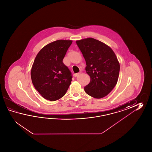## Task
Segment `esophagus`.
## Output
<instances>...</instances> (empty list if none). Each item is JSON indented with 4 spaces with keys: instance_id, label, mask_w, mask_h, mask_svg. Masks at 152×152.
Wrapping results in <instances>:
<instances>
[{
    "instance_id": "obj_1",
    "label": "esophagus",
    "mask_w": 152,
    "mask_h": 152,
    "mask_svg": "<svg viewBox=\"0 0 152 152\" xmlns=\"http://www.w3.org/2000/svg\"><path fill=\"white\" fill-rule=\"evenodd\" d=\"M80 74V73H76V74H75V77H77V76H78Z\"/></svg>"
}]
</instances>
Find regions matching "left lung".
<instances>
[{
  "instance_id": "8db88e82",
  "label": "left lung",
  "mask_w": 152,
  "mask_h": 152,
  "mask_svg": "<svg viewBox=\"0 0 152 152\" xmlns=\"http://www.w3.org/2000/svg\"><path fill=\"white\" fill-rule=\"evenodd\" d=\"M85 60V70L91 78L84 87L85 92L102 98L113 90L118 81L120 66L112 49L103 42L87 38L76 41Z\"/></svg>"
}]
</instances>
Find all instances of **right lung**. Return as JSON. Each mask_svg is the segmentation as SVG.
<instances>
[{"label": "right lung", "instance_id": "obj_1", "mask_svg": "<svg viewBox=\"0 0 152 152\" xmlns=\"http://www.w3.org/2000/svg\"><path fill=\"white\" fill-rule=\"evenodd\" d=\"M72 43V40L55 41L45 46L36 56L31 71V80L45 99H60L71 83V72L62 61Z\"/></svg>", "mask_w": 152, "mask_h": 152}]
</instances>
